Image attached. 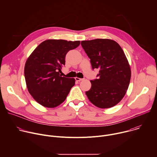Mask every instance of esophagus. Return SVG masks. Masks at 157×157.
<instances>
[{"label": "esophagus", "mask_w": 157, "mask_h": 157, "mask_svg": "<svg viewBox=\"0 0 157 157\" xmlns=\"http://www.w3.org/2000/svg\"><path fill=\"white\" fill-rule=\"evenodd\" d=\"M75 80L76 81H82L83 80V79H81V78H75Z\"/></svg>", "instance_id": "1"}]
</instances>
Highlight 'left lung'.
I'll return each mask as SVG.
<instances>
[{
  "mask_svg": "<svg viewBox=\"0 0 157 157\" xmlns=\"http://www.w3.org/2000/svg\"><path fill=\"white\" fill-rule=\"evenodd\" d=\"M81 46L90 59L93 70H99L98 78L90 81V90L86 92L89 100L102 109L116 105L125 96L131 77L123 50L109 39L82 41Z\"/></svg>",
  "mask_w": 157,
  "mask_h": 157,
  "instance_id": "1",
  "label": "left lung"
}]
</instances>
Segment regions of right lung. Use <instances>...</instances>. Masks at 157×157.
<instances>
[{"label":"right lung","mask_w":157,"mask_h":157,"mask_svg":"<svg viewBox=\"0 0 157 157\" xmlns=\"http://www.w3.org/2000/svg\"><path fill=\"white\" fill-rule=\"evenodd\" d=\"M80 41L47 40L41 43L27 59L24 75L29 93L41 105L53 108L64 101L75 79L62 77L59 71L70 50Z\"/></svg>","instance_id":"1"}]
</instances>
